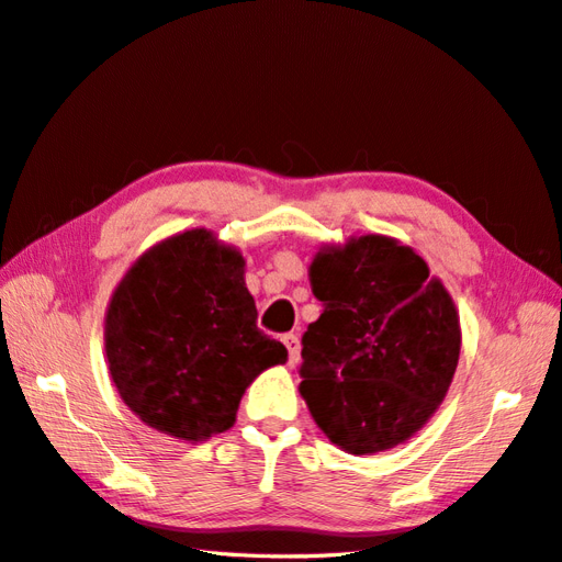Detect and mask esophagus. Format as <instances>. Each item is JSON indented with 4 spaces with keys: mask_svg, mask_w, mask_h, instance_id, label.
Returning <instances> with one entry per match:
<instances>
[{
    "mask_svg": "<svg viewBox=\"0 0 562 562\" xmlns=\"http://www.w3.org/2000/svg\"><path fill=\"white\" fill-rule=\"evenodd\" d=\"M282 342L286 351H290V363H299V359H302V345H299V337L294 333H286L282 335Z\"/></svg>",
    "mask_w": 562,
    "mask_h": 562,
    "instance_id": "1",
    "label": "esophagus"
}]
</instances>
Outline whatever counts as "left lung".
Instances as JSON below:
<instances>
[{"label":"left lung","mask_w":562,"mask_h":562,"mask_svg":"<svg viewBox=\"0 0 562 562\" xmlns=\"http://www.w3.org/2000/svg\"><path fill=\"white\" fill-rule=\"evenodd\" d=\"M311 286L323 313L302 337V395L335 446L395 448L446 397L460 359V318L409 246L381 234L321 251Z\"/></svg>","instance_id":"left-lung-1"}]
</instances>
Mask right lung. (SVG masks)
Wrapping results in <instances>:
<instances>
[{
    "instance_id": "1",
    "label": "right lung",
    "mask_w": 562,
    "mask_h": 562,
    "mask_svg": "<svg viewBox=\"0 0 562 562\" xmlns=\"http://www.w3.org/2000/svg\"><path fill=\"white\" fill-rule=\"evenodd\" d=\"M256 318L237 249L207 229L153 246L116 286L104 318L110 373L126 407L181 440L227 430L254 378L286 361L284 345Z\"/></svg>"
}]
</instances>
